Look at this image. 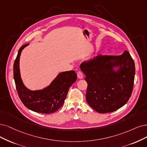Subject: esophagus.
Here are the masks:
<instances>
[{
	"label": "esophagus",
	"mask_w": 147,
	"mask_h": 147,
	"mask_svg": "<svg viewBox=\"0 0 147 147\" xmlns=\"http://www.w3.org/2000/svg\"><path fill=\"white\" fill-rule=\"evenodd\" d=\"M77 76H78V78L79 79H82L83 77H84V75H83V73L81 72V71H78L77 73Z\"/></svg>",
	"instance_id": "34e87169"
}]
</instances>
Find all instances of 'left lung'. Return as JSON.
<instances>
[{"label":"left lung","mask_w":147,"mask_h":147,"mask_svg":"<svg viewBox=\"0 0 147 147\" xmlns=\"http://www.w3.org/2000/svg\"><path fill=\"white\" fill-rule=\"evenodd\" d=\"M88 84L86 99L99 113L113 112L127 104L131 95L135 65L129 53L98 55L80 65Z\"/></svg>","instance_id":"left-lung-1"}]
</instances>
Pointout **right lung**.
<instances>
[{
    "label": "right lung",
    "mask_w": 147,
    "mask_h": 147,
    "mask_svg": "<svg viewBox=\"0 0 147 147\" xmlns=\"http://www.w3.org/2000/svg\"><path fill=\"white\" fill-rule=\"evenodd\" d=\"M28 45L20 47L14 63V79L18 95L24 105L31 111L42 114L56 112L63 105L69 87L77 79V74L73 70L61 72L44 88L31 90L26 88L21 78L19 62L22 51Z\"/></svg>",
    "instance_id": "1"
}]
</instances>
